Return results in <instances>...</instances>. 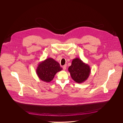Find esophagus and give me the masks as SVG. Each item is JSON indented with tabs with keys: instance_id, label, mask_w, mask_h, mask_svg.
Masks as SVG:
<instances>
[{
	"instance_id": "esophagus-1",
	"label": "esophagus",
	"mask_w": 123,
	"mask_h": 123,
	"mask_svg": "<svg viewBox=\"0 0 123 123\" xmlns=\"http://www.w3.org/2000/svg\"><path fill=\"white\" fill-rule=\"evenodd\" d=\"M66 67H67V65L65 64L63 66V70H65L66 69Z\"/></svg>"
}]
</instances>
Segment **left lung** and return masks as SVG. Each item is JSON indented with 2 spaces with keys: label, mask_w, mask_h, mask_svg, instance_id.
<instances>
[{
  "label": "left lung",
  "mask_w": 123,
  "mask_h": 123,
  "mask_svg": "<svg viewBox=\"0 0 123 123\" xmlns=\"http://www.w3.org/2000/svg\"><path fill=\"white\" fill-rule=\"evenodd\" d=\"M68 70L71 78L78 83H81L86 81L91 72L89 66L78 58L72 60Z\"/></svg>",
  "instance_id": "left-lung-1"
}]
</instances>
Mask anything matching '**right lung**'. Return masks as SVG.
Masks as SVG:
<instances>
[{
  "instance_id": "right-lung-1",
  "label": "right lung",
  "mask_w": 123,
  "mask_h": 123,
  "mask_svg": "<svg viewBox=\"0 0 123 123\" xmlns=\"http://www.w3.org/2000/svg\"><path fill=\"white\" fill-rule=\"evenodd\" d=\"M62 70L57 62L52 58H49L38 64L36 71L41 80L49 82L53 80L55 75Z\"/></svg>"
}]
</instances>
